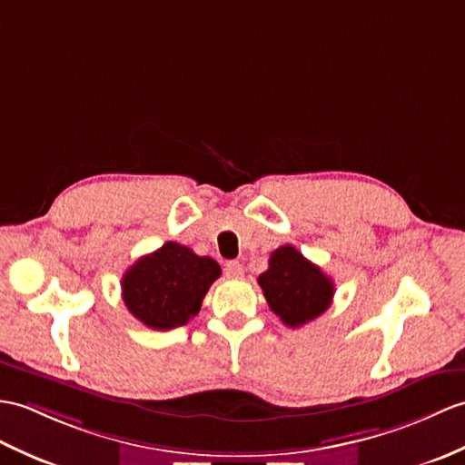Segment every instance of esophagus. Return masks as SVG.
I'll return each instance as SVG.
<instances>
[{"mask_svg":"<svg viewBox=\"0 0 465 465\" xmlns=\"http://www.w3.org/2000/svg\"><path fill=\"white\" fill-rule=\"evenodd\" d=\"M225 275L230 279H240L243 277V267L240 262H228L225 263Z\"/></svg>","mask_w":465,"mask_h":465,"instance_id":"obj_1","label":"esophagus"}]
</instances>
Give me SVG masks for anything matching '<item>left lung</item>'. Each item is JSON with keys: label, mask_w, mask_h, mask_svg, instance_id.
<instances>
[{"label": "left lung", "mask_w": 465, "mask_h": 465, "mask_svg": "<svg viewBox=\"0 0 465 465\" xmlns=\"http://www.w3.org/2000/svg\"><path fill=\"white\" fill-rule=\"evenodd\" d=\"M257 283L269 309L293 329L322 315L334 295L331 277L293 245H282L272 253L269 269L257 277Z\"/></svg>", "instance_id": "8db88e82"}]
</instances>
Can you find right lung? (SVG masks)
Segmentation results:
<instances>
[{
	"mask_svg": "<svg viewBox=\"0 0 465 465\" xmlns=\"http://www.w3.org/2000/svg\"><path fill=\"white\" fill-rule=\"evenodd\" d=\"M222 275L218 262L190 247L166 242L143 255L123 275V301L133 315L154 331H170L196 317L210 285Z\"/></svg>",
	"mask_w": 465,
	"mask_h": 465,
	"instance_id": "obj_1",
	"label": "right lung"
}]
</instances>
